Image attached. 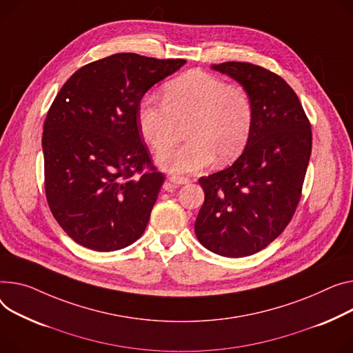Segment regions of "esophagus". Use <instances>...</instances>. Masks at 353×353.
I'll use <instances>...</instances> for the list:
<instances>
[{"label": "esophagus", "mask_w": 353, "mask_h": 353, "mask_svg": "<svg viewBox=\"0 0 353 353\" xmlns=\"http://www.w3.org/2000/svg\"><path fill=\"white\" fill-rule=\"evenodd\" d=\"M169 181H170V183H173L174 185H181V184L190 183V179L181 177V176H170V177H169Z\"/></svg>", "instance_id": "obj_1"}]
</instances>
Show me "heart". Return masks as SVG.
Returning <instances> with one entry per match:
<instances>
[{
  "instance_id": "obj_1",
  "label": "heart",
  "mask_w": 353,
  "mask_h": 353,
  "mask_svg": "<svg viewBox=\"0 0 353 353\" xmlns=\"http://www.w3.org/2000/svg\"><path fill=\"white\" fill-rule=\"evenodd\" d=\"M137 122L156 153L170 149L177 142L180 126L187 123L189 140L163 153L159 163L172 173H193L216 157L225 163L244 150L254 126V106L245 88L193 69L164 85L161 102L149 97L142 99Z\"/></svg>"
}]
</instances>
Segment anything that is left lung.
Returning <instances> with one entry per match:
<instances>
[{"label":"left lung","mask_w":353,"mask_h":353,"mask_svg":"<svg viewBox=\"0 0 353 353\" xmlns=\"http://www.w3.org/2000/svg\"><path fill=\"white\" fill-rule=\"evenodd\" d=\"M213 69L239 81L252 101L254 126L231 166L199 179L204 203L194 231L214 254L239 258L270 245L292 220L312 150V130L294 89L248 62Z\"/></svg>","instance_id":"8db88e82"}]
</instances>
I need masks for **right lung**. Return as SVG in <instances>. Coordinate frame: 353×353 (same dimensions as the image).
<instances>
[{
    "mask_svg": "<svg viewBox=\"0 0 353 353\" xmlns=\"http://www.w3.org/2000/svg\"><path fill=\"white\" fill-rule=\"evenodd\" d=\"M184 59L114 54L70 77L43 122V185L51 213L75 243L114 251L142 237L164 174L137 122L145 93Z\"/></svg>",
    "mask_w": 353,
    "mask_h": 353,
    "instance_id": "1",
    "label": "right lung"
}]
</instances>
